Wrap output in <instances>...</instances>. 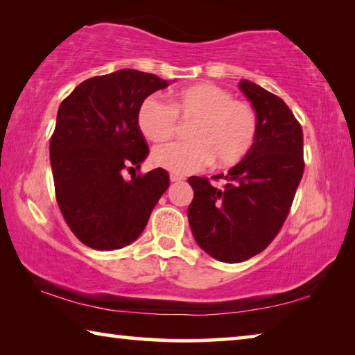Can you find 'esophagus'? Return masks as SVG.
Listing matches in <instances>:
<instances>
[{
    "mask_svg": "<svg viewBox=\"0 0 355 355\" xmlns=\"http://www.w3.org/2000/svg\"><path fill=\"white\" fill-rule=\"evenodd\" d=\"M182 180H184V177H182V175H178V173H171V182H172V183L182 182Z\"/></svg>",
    "mask_w": 355,
    "mask_h": 355,
    "instance_id": "1",
    "label": "esophagus"
}]
</instances>
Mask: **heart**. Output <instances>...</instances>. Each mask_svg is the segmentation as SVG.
Returning <instances> with one entry per match:
<instances>
[{"instance_id":"b5f03b06","label":"heart","mask_w":355,"mask_h":355,"mask_svg":"<svg viewBox=\"0 0 355 355\" xmlns=\"http://www.w3.org/2000/svg\"><path fill=\"white\" fill-rule=\"evenodd\" d=\"M177 116L194 122L188 131L191 141L163 144L152 153L156 166L173 173L197 172L211 161L220 167L233 166L255 141L254 107L214 84L183 89L172 105L150 95L137 112V125L150 141L163 142L175 133Z\"/></svg>"}]
</instances>
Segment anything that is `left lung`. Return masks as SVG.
<instances>
[{
	"instance_id": "8db88e82",
	"label": "left lung",
	"mask_w": 355,
	"mask_h": 355,
	"mask_svg": "<svg viewBox=\"0 0 355 355\" xmlns=\"http://www.w3.org/2000/svg\"><path fill=\"white\" fill-rule=\"evenodd\" d=\"M257 114V135L248 155L214 188L189 177L194 199L188 208L196 243L224 263L260 254L284 225L304 173V137L296 117L277 95L249 80L239 81Z\"/></svg>"
}]
</instances>
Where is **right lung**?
Wrapping results in <instances>:
<instances>
[{
  "label": "right lung",
  "instance_id": "add662e5",
  "mask_svg": "<svg viewBox=\"0 0 355 355\" xmlns=\"http://www.w3.org/2000/svg\"><path fill=\"white\" fill-rule=\"evenodd\" d=\"M169 81L122 69L83 81L58 111L50 142L56 200L65 222L83 244L97 250L122 249L139 238L150 213L169 188V173L141 169L148 147L137 112L150 94Z\"/></svg>",
  "mask_w": 355,
  "mask_h": 355
}]
</instances>
